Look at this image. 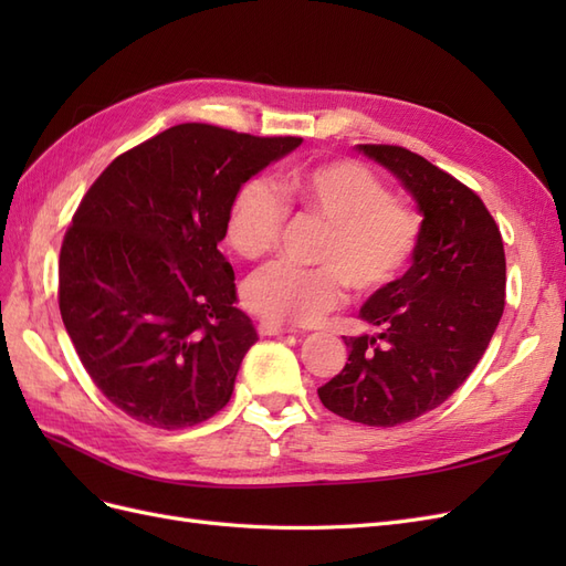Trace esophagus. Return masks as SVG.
<instances>
[{
    "instance_id": "1",
    "label": "esophagus",
    "mask_w": 566,
    "mask_h": 566,
    "mask_svg": "<svg viewBox=\"0 0 566 566\" xmlns=\"http://www.w3.org/2000/svg\"><path fill=\"white\" fill-rule=\"evenodd\" d=\"M256 333L260 335H285V333H293V328H287V325H281V323L262 321L260 325H256Z\"/></svg>"
}]
</instances>
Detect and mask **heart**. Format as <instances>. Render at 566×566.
Wrapping results in <instances>:
<instances>
[{"label": "heart", "instance_id": "obj_1", "mask_svg": "<svg viewBox=\"0 0 566 566\" xmlns=\"http://www.w3.org/2000/svg\"><path fill=\"white\" fill-rule=\"evenodd\" d=\"M290 208L328 227L314 254L318 266L273 262L245 283V304L271 323H312L335 310L347 287L361 297L382 293L420 248L422 217L394 200L366 165L347 158L295 169L283 188L266 177L248 179L229 208L227 241L248 260L271 254Z\"/></svg>", "mask_w": 566, "mask_h": 566}]
</instances>
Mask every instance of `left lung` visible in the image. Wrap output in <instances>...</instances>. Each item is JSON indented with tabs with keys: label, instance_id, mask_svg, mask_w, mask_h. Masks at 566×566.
<instances>
[{
	"label": "left lung",
	"instance_id": "obj_1",
	"mask_svg": "<svg viewBox=\"0 0 566 566\" xmlns=\"http://www.w3.org/2000/svg\"><path fill=\"white\" fill-rule=\"evenodd\" d=\"M422 212L413 264L358 316L380 333L345 337L349 358L321 403L370 427L416 420L447 401L486 352L505 306L501 229L470 186L403 146L361 144Z\"/></svg>",
	"mask_w": 566,
	"mask_h": 566
}]
</instances>
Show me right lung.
Masks as SVG:
<instances>
[{
	"label": "right lung",
	"mask_w": 566,
	"mask_h": 566,
	"mask_svg": "<svg viewBox=\"0 0 566 566\" xmlns=\"http://www.w3.org/2000/svg\"><path fill=\"white\" fill-rule=\"evenodd\" d=\"M300 144L184 123L84 193L61 245L59 310L84 370L129 418L181 430L229 403L256 331L217 245L238 188Z\"/></svg>",
	"instance_id": "1"
}]
</instances>
